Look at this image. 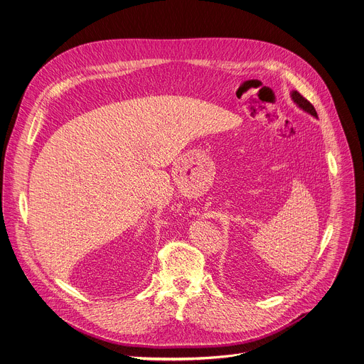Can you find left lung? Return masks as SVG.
Segmentation results:
<instances>
[{
    "instance_id": "left-lung-1",
    "label": "left lung",
    "mask_w": 364,
    "mask_h": 364,
    "mask_svg": "<svg viewBox=\"0 0 364 364\" xmlns=\"http://www.w3.org/2000/svg\"><path fill=\"white\" fill-rule=\"evenodd\" d=\"M290 97H291V100H293V103L299 107L301 110H304L305 113H308V114H311V116H314L315 119H318V114H316V110L314 109V106L306 100L305 97H302L299 92L297 91H290Z\"/></svg>"
}]
</instances>
